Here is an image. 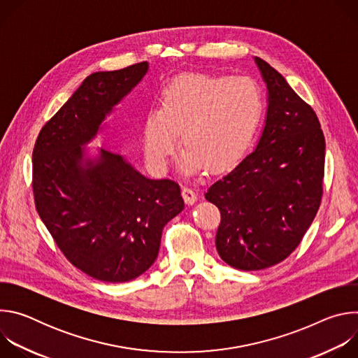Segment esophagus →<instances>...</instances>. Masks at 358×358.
<instances>
[{"mask_svg":"<svg viewBox=\"0 0 358 358\" xmlns=\"http://www.w3.org/2000/svg\"><path fill=\"white\" fill-rule=\"evenodd\" d=\"M182 198H184V201L188 203V206H192V203L196 201V198H198V195H196V192L192 189V188H189V187H182Z\"/></svg>","mask_w":358,"mask_h":358,"instance_id":"esophagus-1","label":"esophagus"}]
</instances>
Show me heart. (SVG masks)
Listing matches in <instances>:
<instances>
[{"label": "heart", "mask_w": 358, "mask_h": 358, "mask_svg": "<svg viewBox=\"0 0 358 358\" xmlns=\"http://www.w3.org/2000/svg\"><path fill=\"white\" fill-rule=\"evenodd\" d=\"M261 113V90L249 78L181 76L166 89L163 110H151L145 120V156L164 170L181 136L187 171L225 170L245 155Z\"/></svg>", "instance_id": "heart-1"}]
</instances>
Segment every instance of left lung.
Instances as JSON below:
<instances>
[{"label":"left lung","instance_id":"1","mask_svg":"<svg viewBox=\"0 0 358 358\" xmlns=\"http://www.w3.org/2000/svg\"><path fill=\"white\" fill-rule=\"evenodd\" d=\"M268 87L259 143L206 192L221 213L215 245L241 271L285 261L312 225L323 195L326 141L320 122L286 79L255 58Z\"/></svg>","mask_w":358,"mask_h":358}]
</instances>
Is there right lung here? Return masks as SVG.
<instances>
[{
	"instance_id": "obj_1",
	"label": "right lung",
	"mask_w": 358,
	"mask_h": 358,
	"mask_svg": "<svg viewBox=\"0 0 358 358\" xmlns=\"http://www.w3.org/2000/svg\"><path fill=\"white\" fill-rule=\"evenodd\" d=\"M148 64L89 75L41 129L32 151L36 211L65 258L93 279L129 282L155 264L163 228L184 210L180 185L150 180L119 152L83 148Z\"/></svg>"
}]
</instances>
